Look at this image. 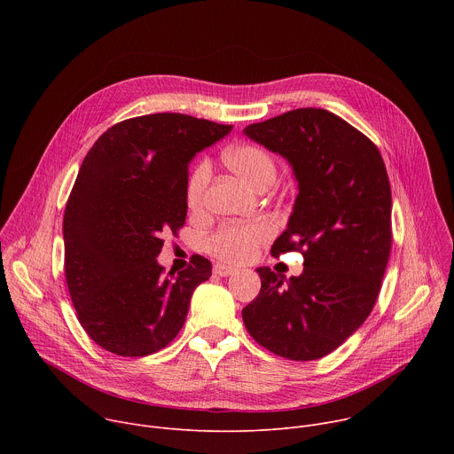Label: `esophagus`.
Instances as JSON below:
<instances>
[{"label":"esophagus","instance_id":"34e87169","mask_svg":"<svg viewBox=\"0 0 454 454\" xmlns=\"http://www.w3.org/2000/svg\"><path fill=\"white\" fill-rule=\"evenodd\" d=\"M214 273H215L217 277H230V275L235 273V268L226 266V264H215V266H214Z\"/></svg>","mask_w":454,"mask_h":454}]
</instances>
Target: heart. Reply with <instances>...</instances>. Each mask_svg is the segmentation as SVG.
<instances>
[{"mask_svg": "<svg viewBox=\"0 0 454 454\" xmlns=\"http://www.w3.org/2000/svg\"><path fill=\"white\" fill-rule=\"evenodd\" d=\"M223 160L226 167L235 172L240 179L254 188H266L277 176L275 158L254 144H239L224 151ZM212 177V165L208 160H201L192 168L186 179L184 198L192 212H198L203 207L205 192ZM275 233V226L266 221L251 223H228L215 230L208 240L207 249L210 254L223 262L244 264L254 256L256 249L268 242Z\"/></svg>", "mask_w": 454, "mask_h": 454, "instance_id": "obj_1", "label": "heart"}]
</instances>
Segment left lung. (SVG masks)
<instances>
[{
	"label": "left lung",
	"mask_w": 454,
	"mask_h": 454,
	"mask_svg": "<svg viewBox=\"0 0 454 454\" xmlns=\"http://www.w3.org/2000/svg\"><path fill=\"white\" fill-rule=\"evenodd\" d=\"M284 156L298 198L273 256L303 254L284 282L258 268L261 293L242 309L251 338L270 352L312 361L336 350L370 316L392 249V188L375 144L327 109L301 107L244 129Z\"/></svg>",
	"instance_id": "1"
}]
</instances>
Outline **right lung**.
Segmentation results:
<instances>
[{
    "label": "right lung",
    "mask_w": 454,
    "mask_h": 454,
    "mask_svg": "<svg viewBox=\"0 0 454 454\" xmlns=\"http://www.w3.org/2000/svg\"><path fill=\"white\" fill-rule=\"evenodd\" d=\"M233 125L181 113L114 123L86 154L64 210V275L88 336L144 357L181 331L193 289L212 277L193 254L177 277L156 262L163 235L186 219L188 163Z\"/></svg>",
    "instance_id": "add662e5"
}]
</instances>
